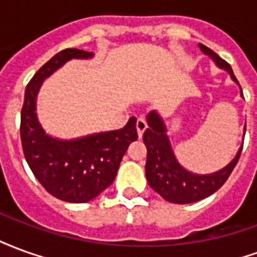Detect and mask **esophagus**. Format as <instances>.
<instances>
[{
    "mask_svg": "<svg viewBox=\"0 0 257 257\" xmlns=\"http://www.w3.org/2000/svg\"><path fill=\"white\" fill-rule=\"evenodd\" d=\"M147 128V122H146L145 118H138V121H136V129H138V135H139V138L143 136V132Z\"/></svg>",
    "mask_w": 257,
    "mask_h": 257,
    "instance_id": "obj_1",
    "label": "esophagus"
}]
</instances>
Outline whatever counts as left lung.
<instances>
[{"instance_id":"8db88e82","label":"left lung","mask_w":257,"mask_h":257,"mask_svg":"<svg viewBox=\"0 0 257 257\" xmlns=\"http://www.w3.org/2000/svg\"><path fill=\"white\" fill-rule=\"evenodd\" d=\"M199 48L215 62L216 66L224 68L232 81L238 84L230 64L202 44H199ZM147 123L149 128L143 134V142L147 147L146 178L151 189L173 204H191L217 191L231 175L242 151L241 146L234 160L220 171L209 175H197L184 169L176 160L167 135L165 123L160 114L157 111L149 112Z\"/></svg>"}]
</instances>
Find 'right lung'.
Here are the masks:
<instances>
[{"label":"right lung","instance_id":"right-lung-1","mask_svg":"<svg viewBox=\"0 0 257 257\" xmlns=\"http://www.w3.org/2000/svg\"><path fill=\"white\" fill-rule=\"evenodd\" d=\"M92 52L64 49L48 60L26 88L20 114V139L26 161L42 187L74 204L96 198L114 182L123 154L138 139L136 118L122 129L62 140L45 134L37 118L36 100L44 79L71 59H90Z\"/></svg>","mask_w":257,"mask_h":257}]
</instances>
